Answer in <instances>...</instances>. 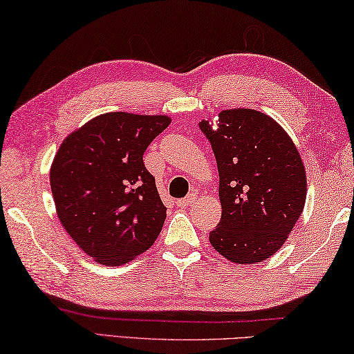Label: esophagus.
<instances>
[{
    "mask_svg": "<svg viewBox=\"0 0 354 354\" xmlns=\"http://www.w3.org/2000/svg\"><path fill=\"white\" fill-rule=\"evenodd\" d=\"M194 199H196V194H189V196H187V198H183V199L178 201L177 205L182 207V208H187L189 204H193Z\"/></svg>",
    "mask_w": 354,
    "mask_h": 354,
    "instance_id": "1",
    "label": "esophagus"
}]
</instances>
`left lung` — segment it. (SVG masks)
I'll return each mask as SVG.
<instances>
[{
	"mask_svg": "<svg viewBox=\"0 0 354 354\" xmlns=\"http://www.w3.org/2000/svg\"><path fill=\"white\" fill-rule=\"evenodd\" d=\"M199 129L215 153L223 213L210 243L235 263L268 259L306 202V171L282 127L256 109H225Z\"/></svg>",
	"mask_w": 354,
	"mask_h": 354,
	"instance_id": "1",
	"label": "left lung"
}]
</instances>
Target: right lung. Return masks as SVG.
<instances>
[{"label": "right lung", "mask_w": 354, "mask_h": 354, "mask_svg": "<svg viewBox=\"0 0 354 354\" xmlns=\"http://www.w3.org/2000/svg\"><path fill=\"white\" fill-rule=\"evenodd\" d=\"M169 124L166 115L102 114L57 150L50 171L57 216L95 262H130L160 235L166 207L142 155Z\"/></svg>", "instance_id": "add662e5"}]
</instances>
